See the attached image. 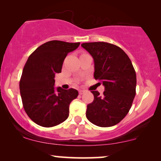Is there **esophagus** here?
<instances>
[{
  "instance_id": "esophagus-1",
  "label": "esophagus",
  "mask_w": 161,
  "mask_h": 161,
  "mask_svg": "<svg viewBox=\"0 0 161 161\" xmlns=\"http://www.w3.org/2000/svg\"><path fill=\"white\" fill-rule=\"evenodd\" d=\"M84 92H85L84 90H79V94H83Z\"/></svg>"
}]
</instances>
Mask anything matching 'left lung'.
Masks as SVG:
<instances>
[{
	"mask_svg": "<svg viewBox=\"0 0 161 161\" xmlns=\"http://www.w3.org/2000/svg\"><path fill=\"white\" fill-rule=\"evenodd\" d=\"M94 62V77L105 86L103 95L92 91L94 100L87 105L86 118L97 126L108 127L120 122L136 96V74L124 50L104 42L83 43Z\"/></svg>",
	"mask_w": 161,
	"mask_h": 161,
	"instance_id": "left-lung-1",
	"label": "left lung"
}]
</instances>
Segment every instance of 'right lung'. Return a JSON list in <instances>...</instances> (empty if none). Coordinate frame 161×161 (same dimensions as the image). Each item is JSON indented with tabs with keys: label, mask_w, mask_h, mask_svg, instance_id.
Instances as JSON below:
<instances>
[{
	"label": "right lung",
	"mask_w": 161,
	"mask_h": 161,
	"mask_svg": "<svg viewBox=\"0 0 161 161\" xmlns=\"http://www.w3.org/2000/svg\"><path fill=\"white\" fill-rule=\"evenodd\" d=\"M80 45L53 40L37 47L28 57L19 80L23 108L33 122L45 127L58 125L69 116L70 103L78 95L76 89L54 87L55 75L61 72L69 53Z\"/></svg>",
	"instance_id": "1"
}]
</instances>
